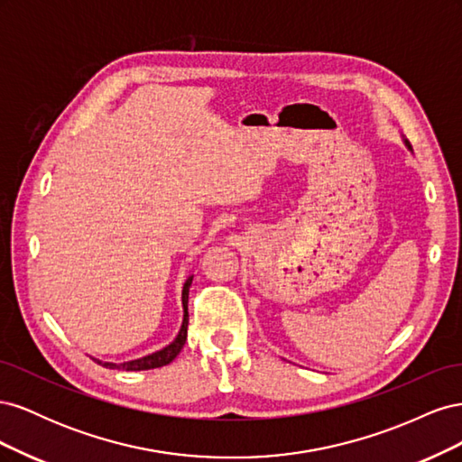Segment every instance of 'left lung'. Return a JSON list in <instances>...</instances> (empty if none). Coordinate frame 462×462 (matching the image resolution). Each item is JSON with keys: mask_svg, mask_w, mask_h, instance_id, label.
I'll use <instances>...</instances> for the list:
<instances>
[{"mask_svg": "<svg viewBox=\"0 0 462 462\" xmlns=\"http://www.w3.org/2000/svg\"><path fill=\"white\" fill-rule=\"evenodd\" d=\"M404 144H407V146H409V148H411V144H409V143H407V141H404Z\"/></svg>", "mask_w": 462, "mask_h": 462, "instance_id": "1", "label": "left lung"}]
</instances>
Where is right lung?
I'll return each mask as SVG.
<instances>
[{"label": "right lung", "instance_id": "add662e5", "mask_svg": "<svg viewBox=\"0 0 462 462\" xmlns=\"http://www.w3.org/2000/svg\"><path fill=\"white\" fill-rule=\"evenodd\" d=\"M192 283V277H189L185 282L183 287V326L179 329V335L175 337V341L171 345L163 346L162 351L152 353L148 356L143 358H136L131 362H121V365H116V362H102V360H96L97 365H102L106 368H117V370H127V372H138V370H152V368H162L165 365H170L171 360H175V356L180 353V348H183L185 341H187V328H189V287Z\"/></svg>", "mask_w": 462, "mask_h": 462}]
</instances>
